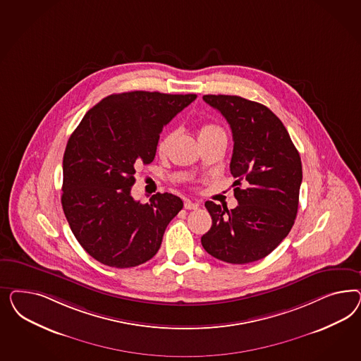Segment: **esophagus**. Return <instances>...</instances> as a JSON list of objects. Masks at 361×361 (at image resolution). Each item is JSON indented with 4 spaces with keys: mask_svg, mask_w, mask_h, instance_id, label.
<instances>
[{
    "mask_svg": "<svg viewBox=\"0 0 361 361\" xmlns=\"http://www.w3.org/2000/svg\"><path fill=\"white\" fill-rule=\"evenodd\" d=\"M198 207H200L198 202H193L190 200H185V202H184V208L188 210H195V209H198Z\"/></svg>",
    "mask_w": 361,
    "mask_h": 361,
    "instance_id": "34e87169",
    "label": "esophagus"
}]
</instances>
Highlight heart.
I'll return each instance as SVG.
<instances>
[{
  "label": "heart",
  "mask_w": 361,
  "mask_h": 361,
  "mask_svg": "<svg viewBox=\"0 0 361 361\" xmlns=\"http://www.w3.org/2000/svg\"><path fill=\"white\" fill-rule=\"evenodd\" d=\"M216 135H226L225 130L222 127H219V124L214 123H204L201 124V127L198 128V137L204 139V137H210V136H216ZM173 140V133L172 132H166L165 135L161 136V139L157 142V152L159 154H165L169 149V145Z\"/></svg>",
  "instance_id": "obj_1"
}]
</instances>
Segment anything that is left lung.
Returning <instances> with one entry per match:
<instances>
[{
    "label": "left lung",
    "mask_w": 361,
    "mask_h": 361,
    "mask_svg": "<svg viewBox=\"0 0 361 361\" xmlns=\"http://www.w3.org/2000/svg\"><path fill=\"white\" fill-rule=\"evenodd\" d=\"M233 133L230 172L235 209L207 201L212 228L201 237L214 258L234 264L264 258L295 222L302 184L300 156L283 123L261 103L235 95H204ZM243 182L247 188H240Z\"/></svg>",
    "instance_id": "left-lung-1"
}]
</instances>
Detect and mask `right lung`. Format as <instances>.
Masks as SVG:
<instances>
[{
    "instance_id": "right-lung-1",
    "label": "right lung",
    "mask_w": 361,
    "mask_h": 361,
    "mask_svg": "<svg viewBox=\"0 0 361 361\" xmlns=\"http://www.w3.org/2000/svg\"><path fill=\"white\" fill-rule=\"evenodd\" d=\"M196 94H112L87 111L63 154L62 208L78 242L98 262L127 269L159 252L168 224L184 204L156 193L131 196L136 168L151 164L163 127Z\"/></svg>"
}]
</instances>
